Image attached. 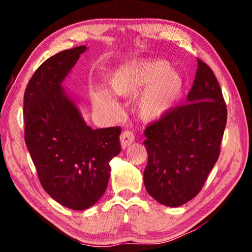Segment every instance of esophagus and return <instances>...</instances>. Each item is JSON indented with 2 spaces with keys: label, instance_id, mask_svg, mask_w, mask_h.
<instances>
[{
  "label": "esophagus",
  "instance_id": "esophagus-1",
  "mask_svg": "<svg viewBox=\"0 0 252 252\" xmlns=\"http://www.w3.org/2000/svg\"><path fill=\"white\" fill-rule=\"evenodd\" d=\"M133 141H134V135L132 132L130 131L122 132V134L120 136V142H121L122 149H126L131 143H133Z\"/></svg>",
  "mask_w": 252,
  "mask_h": 252
}]
</instances>
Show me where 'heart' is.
<instances>
[{
  "instance_id": "1",
  "label": "heart",
  "mask_w": 252,
  "mask_h": 252,
  "mask_svg": "<svg viewBox=\"0 0 252 252\" xmlns=\"http://www.w3.org/2000/svg\"><path fill=\"white\" fill-rule=\"evenodd\" d=\"M110 87L116 94L125 96L138 94L144 88L138 99V111L143 120L151 122L160 120L176 106L182 96L185 83L167 61L157 60L121 67L111 75ZM91 97L97 109H119L116 96L106 88H95Z\"/></svg>"
}]
</instances>
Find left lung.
<instances>
[{
  "label": "left lung",
  "mask_w": 252,
  "mask_h": 252,
  "mask_svg": "<svg viewBox=\"0 0 252 252\" xmlns=\"http://www.w3.org/2000/svg\"><path fill=\"white\" fill-rule=\"evenodd\" d=\"M227 123V106L212 70L198 59L185 104L144 131L148 193L167 207H179L199 193L216 164Z\"/></svg>",
  "instance_id": "obj_1"
}]
</instances>
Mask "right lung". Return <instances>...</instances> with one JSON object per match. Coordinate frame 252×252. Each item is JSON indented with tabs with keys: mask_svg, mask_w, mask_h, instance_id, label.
Listing matches in <instances>:
<instances>
[{
	"mask_svg": "<svg viewBox=\"0 0 252 252\" xmlns=\"http://www.w3.org/2000/svg\"><path fill=\"white\" fill-rule=\"evenodd\" d=\"M76 46L42 63L24 93L25 143L51 198L73 210L99 201L108 187L110 161L121 151L119 126L93 130L78 99L62 87L80 55Z\"/></svg>",
	"mask_w": 252,
	"mask_h": 252,
	"instance_id": "obj_1",
	"label": "right lung"
}]
</instances>
